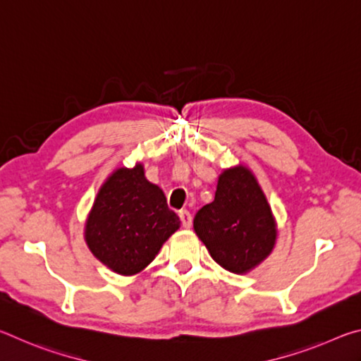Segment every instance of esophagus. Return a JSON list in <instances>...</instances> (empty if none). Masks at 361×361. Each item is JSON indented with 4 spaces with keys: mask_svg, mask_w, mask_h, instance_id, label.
<instances>
[{
    "mask_svg": "<svg viewBox=\"0 0 361 361\" xmlns=\"http://www.w3.org/2000/svg\"><path fill=\"white\" fill-rule=\"evenodd\" d=\"M178 216H180V219H181L183 228H185V229H189V228H191V224H192V216H191V213H189L188 210H181V212L178 213Z\"/></svg>",
    "mask_w": 361,
    "mask_h": 361,
    "instance_id": "obj_1",
    "label": "esophagus"
}]
</instances>
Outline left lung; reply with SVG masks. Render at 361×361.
Segmentation results:
<instances>
[{"label": "left lung", "mask_w": 361, "mask_h": 361, "mask_svg": "<svg viewBox=\"0 0 361 361\" xmlns=\"http://www.w3.org/2000/svg\"><path fill=\"white\" fill-rule=\"evenodd\" d=\"M194 231L212 258L239 276L272 253L279 234L266 194L243 164L219 173L215 199L195 213Z\"/></svg>", "instance_id": "left-lung-1"}]
</instances>
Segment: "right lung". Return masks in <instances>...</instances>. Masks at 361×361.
I'll return each mask as SVG.
<instances>
[{"mask_svg": "<svg viewBox=\"0 0 361 361\" xmlns=\"http://www.w3.org/2000/svg\"><path fill=\"white\" fill-rule=\"evenodd\" d=\"M180 218L167 207L166 194L146 180L145 167H118L103 181L84 224V240L92 255L119 276L145 271Z\"/></svg>", "mask_w": 361, "mask_h": 361, "instance_id": "right-lung-1", "label": "right lung"}]
</instances>
